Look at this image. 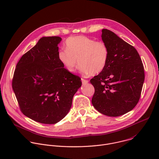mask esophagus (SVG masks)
Wrapping results in <instances>:
<instances>
[{
  "instance_id": "1",
  "label": "esophagus",
  "mask_w": 159,
  "mask_h": 159,
  "mask_svg": "<svg viewBox=\"0 0 159 159\" xmlns=\"http://www.w3.org/2000/svg\"><path fill=\"white\" fill-rule=\"evenodd\" d=\"M81 81H82L83 84H87V83H89V80L83 79V78H81Z\"/></svg>"
}]
</instances>
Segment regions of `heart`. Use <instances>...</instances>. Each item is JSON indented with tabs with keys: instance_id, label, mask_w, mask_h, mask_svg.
<instances>
[{
	"instance_id": "1",
	"label": "heart",
	"mask_w": 159,
	"mask_h": 159,
	"mask_svg": "<svg viewBox=\"0 0 159 159\" xmlns=\"http://www.w3.org/2000/svg\"><path fill=\"white\" fill-rule=\"evenodd\" d=\"M66 46V49L58 51L57 56L60 62L69 72H75L79 62L82 75H95L101 72L107 64L109 48L102 41L78 35L69 38Z\"/></svg>"
}]
</instances>
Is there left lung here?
<instances>
[{
  "label": "left lung",
  "instance_id": "left-lung-1",
  "mask_svg": "<svg viewBox=\"0 0 159 159\" xmlns=\"http://www.w3.org/2000/svg\"><path fill=\"white\" fill-rule=\"evenodd\" d=\"M102 39L109 48L105 69L90 80L95 89L94 107L109 116H118L136 106L144 80V66L136 48L107 29L102 30Z\"/></svg>",
  "mask_w": 159,
  "mask_h": 159
}]
</instances>
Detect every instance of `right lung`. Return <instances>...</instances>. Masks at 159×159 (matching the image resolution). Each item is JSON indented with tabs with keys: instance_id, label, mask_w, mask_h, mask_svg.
I'll return each instance as SVG.
<instances>
[{
	"instance_id": "right-lung-1",
	"label": "right lung",
	"mask_w": 159,
	"mask_h": 159,
	"mask_svg": "<svg viewBox=\"0 0 159 159\" xmlns=\"http://www.w3.org/2000/svg\"><path fill=\"white\" fill-rule=\"evenodd\" d=\"M61 40L57 36L41 38L21 57L12 80L20 111L41 124H54L64 118L81 86V78L58 59Z\"/></svg>"
}]
</instances>
